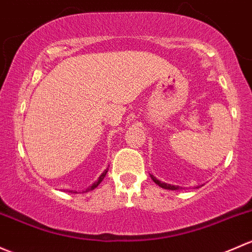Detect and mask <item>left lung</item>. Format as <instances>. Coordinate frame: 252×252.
I'll use <instances>...</instances> for the list:
<instances>
[{"label": "left lung", "instance_id": "8db88e82", "mask_svg": "<svg viewBox=\"0 0 252 252\" xmlns=\"http://www.w3.org/2000/svg\"><path fill=\"white\" fill-rule=\"evenodd\" d=\"M151 179L155 181V184H157L158 186L161 187V189H173V190H175V189H179V186H173V185L165 184V182H160L159 180H157L155 176H152V175H151Z\"/></svg>", "mask_w": 252, "mask_h": 252}]
</instances>
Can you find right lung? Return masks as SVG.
I'll return each instance as SVG.
<instances>
[{"label":"right lung","mask_w":252,"mask_h":252,"mask_svg":"<svg viewBox=\"0 0 252 252\" xmlns=\"http://www.w3.org/2000/svg\"><path fill=\"white\" fill-rule=\"evenodd\" d=\"M106 174H107V170H105L104 173H102L101 175H100V177H99V179H97V181H95L94 184H93L91 187H88V189H87L86 192H88V190H91V189H94L95 187H97V186H99V184H100V182L102 181V180H104V177H105V175H106Z\"/></svg>","instance_id":"right-lung-1"}]
</instances>
